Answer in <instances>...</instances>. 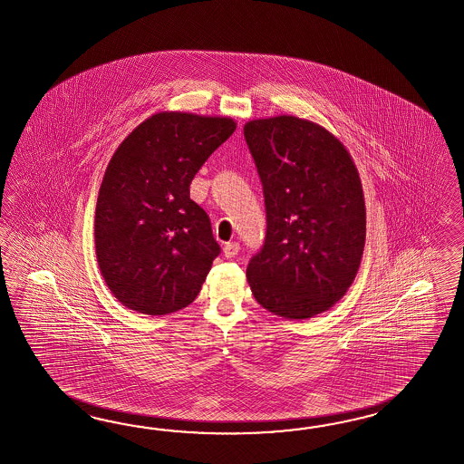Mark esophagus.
Instances as JSON below:
<instances>
[{
	"mask_svg": "<svg viewBox=\"0 0 464 464\" xmlns=\"http://www.w3.org/2000/svg\"><path fill=\"white\" fill-rule=\"evenodd\" d=\"M238 250H240V246H238L237 242H227L226 246H224V256L228 257V259L236 257Z\"/></svg>",
	"mask_w": 464,
	"mask_h": 464,
	"instance_id": "esophagus-1",
	"label": "esophagus"
}]
</instances>
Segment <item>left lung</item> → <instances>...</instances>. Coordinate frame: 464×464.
<instances>
[{
  "mask_svg": "<svg viewBox=\"0 0 464 464\" xmlns=\"http://www.w3.org/2000/svg\"><path fill=\"white\" fill-rule=\"evenodd\" d=\"M244 136L262 181L267 228L247 266L252 295L285 320H306L344 296L360 267L367 217L357 167L311 121H249Z\"/></svg>",
  "mask_w": 464,
  "mask_h": 464,
  "instance_id": "8db88e82",
  "label": "left lung"
}]
</instances>
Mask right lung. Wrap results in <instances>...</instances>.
<instances>
[{
    "label": "right lung",
    "instance_id": "add662e5",
    "mask_svg": "<svg viewBox=\"0 0 464 464\" xmlns=\"http://www.w3.org/2000/svg\"><path fill=\"white\" fill-rule=\"evenodd\" d=\"M236 128L230 118L158 112L111 158L95 205V254L126 308L161 316L200 293L220 246L190 183Z\"/></svg>",
    "mask_w": 464,
    "mask_h": 464
}]
</instances>
